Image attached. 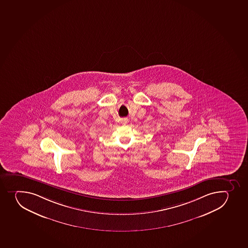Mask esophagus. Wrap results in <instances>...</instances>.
<instances>
[{"label":"esophagus","instance_id":"esophagus-1","mask_svg":"<svg viewBox=\"0 0 248 248\" xmlns=\"http://www.w3.org/2000/svg\"><path fill=\"white\" fill-rule=\"evenodd\" d=\"M127 122H128V121H127V119H125V120L122 121V124H127Z\"/></svg>","mask_w":248,"mask_h":248}]
</instances>
